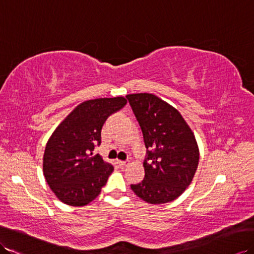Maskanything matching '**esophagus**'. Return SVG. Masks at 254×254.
Returning a JSON list of instances; mask_svg holds the SVG:
<instances>
[{
    "label": "esophagus",
    "mask_w": 254,
    "mask_h": 254,
    "mask_svg": "<svg viewBox=\"0 0 254 254\" xmlns=\"http://www.w3.org/2000/svg\"><path fill=\"white\" fill-rule=\"evenodd\" d=\"M119 165L121 166V167H125V166H127L128 164H129V162H124V160H119Z\"/></svg>",
    "instance_id": "obj_1"
}]
</instances>
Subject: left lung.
<instances>
[{"label":"left lung","mask_w":254,"mask_h":254,"mask_svg":"<svg viewBox=\"0 0 254 254\" xmlns=\"http://www.w3.org/2000/svg\"><path fill=\"white\" fill-rule=\"evenodd\" d=\"M143 133L147 156L144 179L131 190L148 203L178 198L193 180L199 150L193 131L179 111L152 94L127 95Z\"/></svg>","instance_id":"left-lung-1"}]
</instances>
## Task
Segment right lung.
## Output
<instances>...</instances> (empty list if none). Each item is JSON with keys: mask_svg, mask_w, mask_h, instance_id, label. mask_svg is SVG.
<instances>
[{"mask_svg": "<svg viewBox=\"0 0 254 254\" xmlns=\"http://www.w3.org/2000/svg\"><path fill=\"white\" fill-rule=\"evenodd\" d=\"M126 103L124 97L80 103L49 138L43 157V172L49 188L66 205H87L106 185L114 168L99 154L92 155V151L101 143V129L108 117Z\"/></svg>", "mask_w": 254, "mask_h": 254, "instance_id": "right-lung-1", "label": "right lung"}]
</instances>
